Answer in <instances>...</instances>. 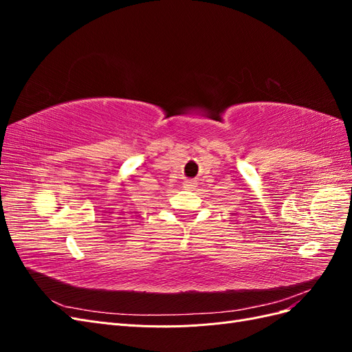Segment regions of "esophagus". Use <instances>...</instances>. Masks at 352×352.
<instances>
[{"mask_svg":"<svg viewBox=\"0 0 352 352\" xmlns=\"http://www.w3.org/2000/svg\"><path fill=\"white\" fill-rule=\"evenodd\" d=\"M185 188H188V189H192L194 186H195V180H185Z\"/></svg>","mask_w":352,"mask_h":352,"instance_id":"34e87169","label":"esophagus"}]
</instances>
